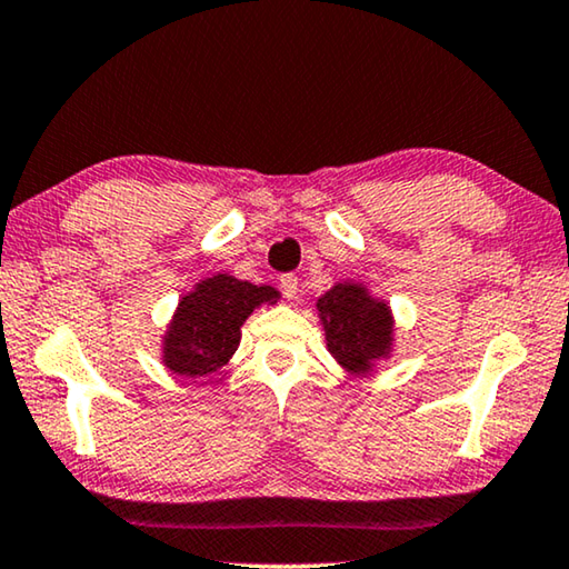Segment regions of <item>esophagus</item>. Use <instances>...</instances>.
Here are the masks:
<instances>
[{
    "label": "esophagus",
    "instance_id": "34e87169",
    "mask_svg": "<svg viewBox=\"0 0 569 569\" xmlns=\"http://www.w3.org/2000/svg\"><path fill=\"white\" fill-rule=\"evenodd\" d=\"M279 287H282L284 298L292 300L295 295H298V277H295V274H282V279H279Z\"/></svg>",
    "mask_w": 569,
    "mask_h": 569
}]
</instances>
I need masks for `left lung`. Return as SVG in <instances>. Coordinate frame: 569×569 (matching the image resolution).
I'll list each match as a JSON object with an SVG mask.
<instances>
[{
	"label": "left lung",
	"mask_w": 569,
	"mask_h": 569,
	"mask_svg": "<svg viewBox=\"0 0 569 569\" xmlns=\"http://www.w3.org/2000/svg\"><path fill=\"white\" fill-rule=\"evenodd\" d=\"M316 308L326 331V349L349 375H369L377 361L392 353V310L385 300L375 298L365 282H336L320 295Z\"/></svg>",
	"instance_id": "8db88e82"
}]
</instances>
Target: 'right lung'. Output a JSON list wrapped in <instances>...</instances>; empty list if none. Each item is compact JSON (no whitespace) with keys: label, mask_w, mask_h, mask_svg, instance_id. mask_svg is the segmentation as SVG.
Listing matches in <instances>:
<instances>
[{"label":"right lung","mask_w":569,"mask_h":569,"mask_svg":"<svg viewBox=\"0 0 569 569\" xmlns=\"http://www.w3.org/2000/svg\"><path fill=\"white\" fill-rule=\"evenodd\" d=\"M279 292L269 284H251L233 274H212L182 295L161 339V361L179 377L202 380L228 365L241 326L259 305H274Z\"/></svg>","instance_id":"1"}]
</instances>
